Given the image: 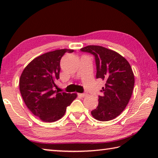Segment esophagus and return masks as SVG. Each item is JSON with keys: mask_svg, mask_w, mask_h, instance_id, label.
I'll return each instance as SVG.
<instances>
[{"mask_svg": "<svg viewBox=\"0 0 158 158\" xmlns=\"http://www.w3.org/2000/svg\"><path fill=\"white\" fill-rule=\"evenodd\" d=\"M78 95H79V96H80V97H81V98H84L85 95H86V94H85V93H79Z\"/></svg>", "mask_w": 158, "mask_h": 158, "instance_id": "34e87169", "label": "esophagus"}]
</instances>
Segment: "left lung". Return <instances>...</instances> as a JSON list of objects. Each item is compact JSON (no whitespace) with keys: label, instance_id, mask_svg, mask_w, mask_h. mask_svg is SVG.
<instances>
[{"label":"left lung","instance_id":"left-lung-1","mask_svg":"<svg viewBox=\"0 0 158 158\" xmlns=\"http://www.w3.org/2000/svg\"><path fill=\"white\" fill-rule=\"evenodd\" d=\"M80 50L94 56L96 78L105 81L92 116L100 121L113 120L125 109L132 96L135 77L130 63L119 53L101 46L89 45Z\"/></svg>","mask_w":158,"mask_h":158}]
</instances>
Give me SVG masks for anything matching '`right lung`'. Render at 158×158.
I'll use <instances>...</instances> for the list:
<instances>
[{
	"label": "right lung",
	"mask_w": 158,
	"mask_h": 158,
	"mask_svg": "<svg viewBox=\"0 0 158 158\" xmlns=\"http://www.w3.org/2000/svg\"><path fill=\"white\" fill-rule=\"evenodd\" d=\"M73 49L47 52L33 59L23 69L19 80L21 95L26 105L42 121L54 122L65 114L67 106L77 98L76 93L53 90L59 79L61 58Z\"/></svg>",
	"instance_id": "add662e5"
}]
</instances>
